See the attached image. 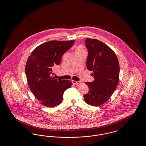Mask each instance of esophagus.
I'll list each match as a JSON object with an SVG mask.
<instances>
[{
	"label": "esophagus",
	"mask_w": 146,
	"mask_h": 146,
	"mask_svg": "<svg viewBox=\"0 0 146 146\" xmlns=\"http://www.w3.org/2000/svg\"><path fill=\"white\" fill-rule=\"evenodd\" d=\"M72 83L75 84V85H78L80 83V82H77V81H74V80H72Z\"/></svg>",
	"instance_id": "34e87169"
}]
</instances>
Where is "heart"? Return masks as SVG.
<instances>
[{
    "label": "heart",
    "mask_w": 146,
    "mask_h": 146,
    "mask_svg": "<svg viewBox=\"0 0 146 146\" xmlns=\"http://www.w3.org/2000/svg\"><path fill=\"white\" fill-rule=\"evenodd\" d=\"M82 49V47H78L77 49H76V50H78V49Z\"/></svg>",
    "instance_id": "1"
}]
</instances>
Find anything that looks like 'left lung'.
Here are the masks:
<instances>
[{
	"label": "left lung",
	"instance_id": "1",
	"mask_svg": "<svg viewBox=\"0 0 146 146\" xmlns=\"http://www.w3.org/2000/svg\"><path fill=\"white\" fill-rule=\"evenodd\" d=\"M85 45L88 51L87 68L93 73L95 80L85 82L89 90L84 95L85 102L98 106L106 102L118 85L119 64L115 52L103 42L87 38Z\"/></svg>",
	"mask_w": 146,
	"mask_h": 146
}]
</instances>
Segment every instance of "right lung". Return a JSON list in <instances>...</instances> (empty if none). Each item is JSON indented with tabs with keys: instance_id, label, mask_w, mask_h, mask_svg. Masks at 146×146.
<instances>
[{
	"instance_id": "right-lung-1",
	"label": "right lung",
	"mask_w": 146,
	"mask_h": 146,
	"mask_svg": "<svg viewBox=\"0 0 146 146\" xmlns=\"http://www.w3.org/2000/svg\"><path fill=\"white\" fill-rule=\"evenodd\" d=\"M74 42V40L44 42L37 46L28 58L25 72L28 86L43 106L54 107L60 104L64 91L71 87V81L52 76V67L60 64L63 55Z\"/></svg>"
}]
</instances>
